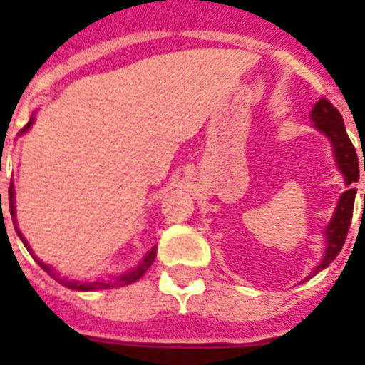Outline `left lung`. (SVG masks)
<instances>
[{
    "mask_svg": "<svg viewBox=\"0 0 365 365\" xmlns=\"http://www.w3.org/2000/svg\"><path fill=\"white\" fill-rule=\"evenodd\" d=\"M311 121L314 123V128L320 130L324 136L328 138L329 143H331V149H334L335 163H337V168L343 174V180H345L346 191L339 197L337 200V206H335L334 216L329 220V223L324 229V240H326V248H324V255L320 263H318L312 272L309 274V278H312L314 274H318L320 271H324L326 267L331 263V261L339 255L343 244H345L346 233H349V227H351L352 220V210H354V197H356V189H352V183H356L360 180V166H358V155L356 149L352 145L351 138L346 134L345 123H343V117L334 106L329 104L326 98H320L314 104L311 111ZM364 172H365V160H364ZM364 202H365V193H364Z\"/></svg>",
    "mask_w": 365,
    "mask_h": 365,
    "instance_id": "left-lung-1",
    "label": "left lung"
}]
</instances>
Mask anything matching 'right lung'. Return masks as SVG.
Listing matches in <instances>:
<instances>
[{"mask_svg": "<svg viewBox=\"0 0 365 365\" xmlns=\"http://www.w3.org/2000/svg\"><path fill=\"white\" fill-rule=\"evenodd\" d=\"M34 125V115H31V119L28 121V125L20 130V134H26V132L30 130V126ZM9 208H11V217H13L14 222V231H16V235L20 237V240L24 242L26 250L30 252L31 257L37 261V265L41 267L43 271L47 272L48 277L54 278L56 282L62 284V286H66V288L70 289H76V292H96V289H110V288H121V286H126V284H132L136 282V280H140V278L145 274V271H148L149 267L153 265L155 261V255H157V246H153V248L149 250L148 254L143 255L142 259H140V263H138L136 267H132L130 271L126 272H121L119 277H110V278H96V280H73V278H66L62 277V274H58V272L54 271L53 267L47 265V263H43V261H39L36 257V254L31 252L30 244H28V240H26V237L19 231V225H16V208H14V185L11 183V187H9Z\"/></svg>", "mask_w": 365, "mask_h": 365, "instance_id": "obj_1", "label": "right lung"}]
</instances>
